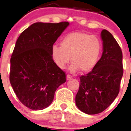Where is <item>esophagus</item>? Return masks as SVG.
I'll return each instance as SVG.
<instances>
[{"label":"esophagus","instance_id":"1","mask_svg":"<svg viewBox=\"0 0 131 131\" xmlns=\"http://www.w3.org/2000/svg\"><path fill=\"white\" fill-rule=\"evenodd\" d=\"M72 76L70 75H67V80H70V79H71Z\"/></svg>","mask_w":131,"mask_h":131}]
</instances>
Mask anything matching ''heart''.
Wrapping results in <instances>:
<instances>
[{
  "label": "heart",
  "instance_id": "heart-1",
  "mask_svg": "<svg viewBox=\"0 0 131 131\" xmlns=\"http://www.w3.org/2000/svg\"><path fill=\"white\" fill-rule=\"evenodd\" d=\"M101 51V43L97 37L82 32H73L64 36L60 42L52 48V56L59 68L63 69L69 63L72 72L80 69L88 72L97 63Z\"/></svg>",
  "mask_w": 131,
  "mask_h": 131
}]
</instances>
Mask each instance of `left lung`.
I'll list each match as a JSON object with an SVG mask.
<instances>
[{
	"instance_id": "left-lung-1",
	"label": "left lung",
	"mask_w": 131,
	"mask_h": 131,
	"mask_svg": "<svg viewBox=\"0 0 131 131\" xmlns=\"http://www.w3.org/2000/svg\"><path fill=\"white\" fill-rule=\"evenodd\" d=\"M101 57L91 72L80 77L75 96V105L87 114L103 112L115 100L123 76L122 50L112 34L106 30L101 33Z\"/></svg>"
}]
</instances>
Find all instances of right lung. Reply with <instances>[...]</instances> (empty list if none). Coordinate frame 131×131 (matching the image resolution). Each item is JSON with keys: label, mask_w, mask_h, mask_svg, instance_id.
<instances>
[{"label": "right lung", "mask_w": 131, "mask_h": 131, "mask_svg": "<svg viewBox=\"0 0 131 131\" xmlns=\"http://www.w3.org/2000/svg\"><path fill=\"white\" fill-rule=\"evenodd\" d=\"M69 25L35 23L23 31L10 59V83L24 105L42 110L53 101L55 92L65 83V73L53 61L52 48Z\"/></svg>", "instance_id": "right-lung-1"}]
</instances>
